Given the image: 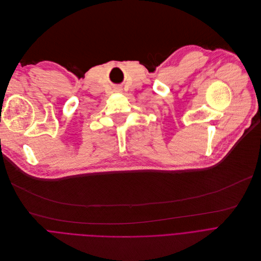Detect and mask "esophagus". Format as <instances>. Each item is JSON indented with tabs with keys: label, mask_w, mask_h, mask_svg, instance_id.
<instances>
[{
	"label": "esophagus",
	"mask_w": 261,
	"mask_h": 261,
	"mask_svg": "<svg viewBox=\"0 0 261 261\" xmlns=\"http://www.w3.org/2000/svg\"><path fill=\"white\" fill-rule=\"evenodd\" d=\"M116 91H118V92H120V91H121V89H120V88H117V89H116Z\"/></svg>",
	"instance_id": "obj_1"
}]
</instances>
